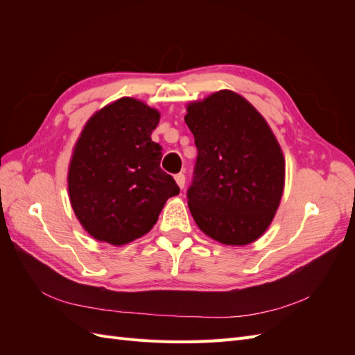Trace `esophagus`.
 Returning <instances> with one entry per match:
<instances>
[{
  "label": "esophagus",
  "mask_w": 355,
  "mask_h": 355,
  "mask_svg": "<svg viewBox=\"0 0 355 355\" xmlns=\"http://www.w3.org/2000/svg\"><path fill=\"white\" fill-rule=\"evenodd\" d=\"M175 179H176V184L179 185V188L184 189L185 188V175L184 173H179V175L175 176Z\"/></svg>",
  "instance_id": "esophagus-1"
}]
</instances>
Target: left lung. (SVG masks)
<instances>
[{"mask_svg":"<svg viewBox=\"0 0 355 355\" xmlns=\"http://www.w3.org/2000/svg\"><path fill=\"white\" fill-rule=\"evenodd\" d=\"M197 161L187 192L198 228L228 245L253 243L270 227L286 163L265 118L243 96L220 90L187 106Z\"/></svg>","mask_w":355,"mask_h":355,"instance_id":"8db88e82","label":"left lung"}]
</instances>
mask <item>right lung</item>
<instances>
[{"label": "right lung", "instance_id": "1", "mask_svg": "<svg viewBox=\"0 0 355 355\" xmlns=\"http://www.w3.org/2000/svg\"><path fill=\"white\" fill-rule=\"evenodd\" d=\"M159 112L121 98L96 112L73 148L68 191L75 216L93 239L123 245L153 230L175 179L159 168L153 130Z\"/></svg>", "mask_w": 355, "mask_h": 355}]
</instances>
